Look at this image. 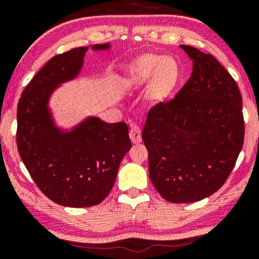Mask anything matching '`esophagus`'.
I'll return each mask as SVG.
<instances>
[{
    "instance_id": "obj_1",
    "label": "esophagus",
    "mask_w": 259,
    "mask_h": 259,
    "mask_svg": "<svg viewBox=\"0 0 259 259\" xmlns=\"http://www.w3.org/2000/svg\"><path fill=\"white\" fill-rule=\"evenodd\" d=\"M129 136L134 144H139V142L141 141V130H140V127L138 125H132L129 132Z\"/></svg>"
}]
</instances>
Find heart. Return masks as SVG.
Listing matches in <instances>:
<instances>
[{
	"mask_svg": "<svg viewBox=\"0 0 259 259\" xmlns=\"http://www.w3.org/2000/svg\"><path fill=\"white\" fill-rule=\"evenodd\" d=\"M180 76V67L173 57L156 55L144 56L130 68L129 84L142 86L151 79V96L154 100L165 97L177 85Z\"/></svg>",
	"mask_w": 259,
	"mask_h": 259,
	"instance_id": "obj_1",
	"label": "heart"
}]
</instances>
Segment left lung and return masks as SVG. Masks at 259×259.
Here are the masks:
<instances>
[{
    "instance_id": "1",
    "label": "left lung",
    "mask_w": 259,
    "mask_h": 259,
    "mask_svg": "<svg viewBox=\"0 0 259 259\" xmlns=\"http://www.w3.org/2000/svg\"><path fill=\"white\" fill-rule=\"evenodd\" d=\"M192 73L173 99L148 111L142 140L153 186L173 203L218 191L233 170L245 136L236 81L209 53L180 45Z\"/></svg>"
}]
</instances>
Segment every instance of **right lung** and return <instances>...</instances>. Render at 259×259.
<instances>
[{
	"mask_svg": "<svg viewBox=\"0 0 259 259\" xmlns=\"http://www.w3.org/2000/svg\"><path fill=\"white\" fill-rule=\"evenodd\" d=\"M107 50L109 44L95 45ZM88 47L55 56L22 92L17 109V146L38 189L55 203L91 207L114 185L124 154L132 148L126 123L91 117L64 133L53 124L49 99L62 82L78 75Z\"/></svg>",
	"mask_w": 259,
	"mask_h": 259,
	"instance_id": "obj_1",
	"label": "right lung"
}]
</instances>
